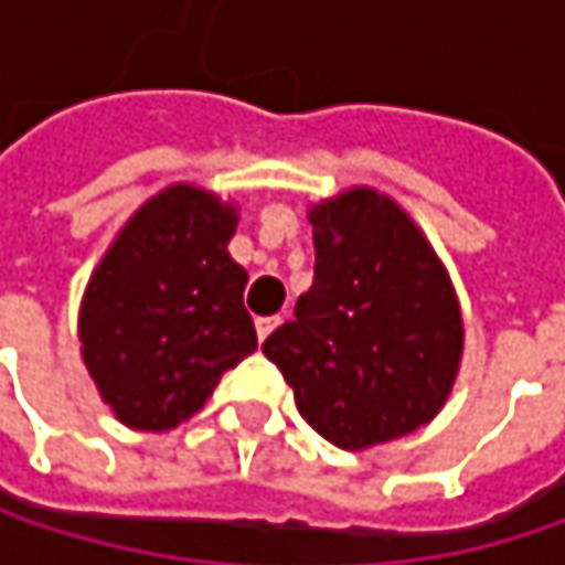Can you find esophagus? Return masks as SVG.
I'll return each instance as SVG.
<instances>
[{"instance_id": "1", "label": "esophagus", "mask_w": 565, "mask_h": 565, "mask_svg": "<svg viewBox=\"0 0 565 565\" xmlns=\"http://www.w3.org/2000/svg\"><path fill=\"white\" fill-rule=\"evenodd\" d=\"M278 323H281V317H258V320H255V330H258V340L265 343V340L271 337V330H275Z\"/></svg>"}]
</instances>
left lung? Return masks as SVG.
<instances>
[{"label": "left lung", "instance_id": "left-lung-1", "mask_svg": "<svg viewBox=\"0 0 565 565\" xmlns=\"http://www.w3.org/2000/svg\"><path fill=\"white\" fill-rule=\"evenodd\" d=\"M313 287L265 340L310 428L363 451L428 425L455 390L465 320L448 268L393 195L350 185L307 212Z\"/></svg>", "mask_w": 565, "mask_h": 565}]
</instances>
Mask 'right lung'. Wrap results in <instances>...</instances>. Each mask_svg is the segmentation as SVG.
<instances>
[{
    "instance_id": "1",
    "label": "right lung",
    "mask_w": 565,
    "mask_h": 565,
    "mask_svg": "<svg viewBox=\"0 0 565 565\" xmlns=\"http://www.w3.org/2000/svg\"><path fill=\"white\" fill-rule=\"evenodd\" d=\"M238 205L172 182L117 232L77 310L81 360L114 418L170 431L192 418L222 373L258 350L245 310L248 271L228 255Z\"/></svg>"
}]
</instances>
